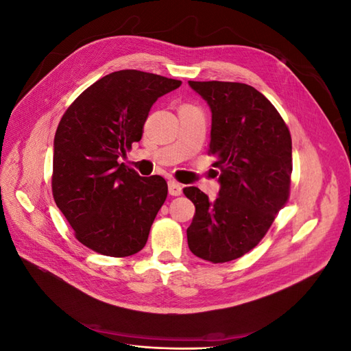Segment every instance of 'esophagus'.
<instances>
[{"label":"esophagus","mask_w":351,"mask_h":351,"mask_svg":"<svg viewBox=\"0 0 351 351\" xmlns=\"http://www.w3.org/2000/svg\"><path fill=\"white\" fill-rule=\"evenodd\" d=\"M168 192L171 196H180L183 192V187L180 186L178 183L173 182V180H169V182H168Z\"/></svg>","instance_id":"1"}]
</instances>
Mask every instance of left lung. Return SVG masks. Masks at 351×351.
<instances>
[{
  "label": "left lung",
  "instance_id": "left-lung-1",
  "mask_svg": "<svg viewBox=\"0 0 351 351\" xmlns=\"http://www.w3.org/2000/svg\"><path fill=\"white\" fill-rule=\"evenodd\" d=\"M212 112L209 154L219 169L218 197L186 187L196 214L189 249L212 263L234 261L267 234L289 200L291 136L274 105L253 86L236 82H189Z\"/></svg>",
  "mask_w": 351,
  "mask_h": 351
}]
</instances>
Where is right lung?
I'll list each match as a JSON object with an SVG mask.
<instances>
[{
  "label": "right lung",
  "instance_id": "add662e5",
  "mask_svg": "<svg viewBox=\"0 0 351 351\" xmlns=\"http://www.w3.org/2000/svg\"><path fill=\"white\" fill-rule=\"evenodd\" d=\"M182 82L139 70H120L95 82L57 127L52 195L84 246L105 256L141 252L167 199L161 176L141 177L120 164L142 139L152 105Z\"/></svg>",
  "mask_w": 351,
  "mask_h": 351
}]
</instances>
